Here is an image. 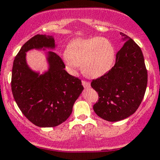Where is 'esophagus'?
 Instances as JSON below:
<instances>
[{
    "mask_svg": "<svg viewBox=\"0 0 160 160\" xmlns=\"http://www.w3.org/2000/svg\"><path fill=\"white\" fill-rule=\"evenodd\" d=\"M82 85H83V88H86V89H88V88H90V83L89 82L85 81V80H83V81H82Z\"/></svg>",
    "mask_w": 160,
    "mask_h": 160,
    "instance_id": "obj_1",
    "label": "esophagus"
}]
</instances>
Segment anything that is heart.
Masks as SVG:
<instances>
[{"instance_id":"b5f03b06","label":"heart","mask_w":160,"mask_h":160,"mask_svg":"<svg viewBox=\"0 0 160 160\" xmlns=\"http://www.w3.org/2000/svg\"><path fill=\"white\" fill-rule=\"evenodd\" d=\"M115 56V49L110 40L95 37L72 40L67 46L64 58L69 66L82 67L86 77L98 78L113 68Z\"/></svg>"}]
</instances>
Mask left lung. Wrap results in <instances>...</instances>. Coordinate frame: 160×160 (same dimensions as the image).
Returning a JSON list of instances; mask_svg holds the SVG:
<instances>
[{
    "label": "left lung",
    "instance_id": "obj_1",
    "mask_svg": "<svg viewBox=\"0 0 160 160\" xmlns=\"http://www.w3.org/2000/svg\"><path fill=\"white\" fill-rule=\"evenodd\" d=\"M120 34L125 42L116 54L115 64L108 73L91 82L92 88L99 96L93 111L108 122L123 120L133 114L139 107L147 87L142 52L130 37Z\"/></svg>",
    "mask_w": 160,
    "mask_h": 160
}]
</instances>
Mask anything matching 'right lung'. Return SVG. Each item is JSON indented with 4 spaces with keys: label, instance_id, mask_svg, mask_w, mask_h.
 Wrapping results in <instances>:
<instances>
[{
    "label": "right lung",
    "instance_id": "obj_1",
    "mask_svg": "<svg viewBox=\"0 0 160 160\" xmlns=\"http://www.w3.org/2000/svg\"><path fill=\"white\" fill-rule=\"evenodd\" d=\"M56 47L52 35H36L23 45L13 63L11 90L14 101L24 115L42 128L56 127L65 122L83 90L81 80L64 70L62 59L54 52H46L48 70L42 74L28 65L27 52Z\"/></svg>",
    "mask_w": 160,
    "mask_h": 160
}]
</instances>
